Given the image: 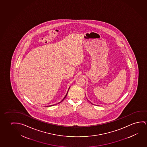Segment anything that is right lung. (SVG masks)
I'll return each mask as SVG.
<instances>
[{
  "instance_id": "obj_1",
  "label": "right lung",
  "mask_w": 147,
  "mask_h": 147,
  "mask_svg": "<svg viewBox=\"0 0 147 147\" xmlns=\"http://www.w3.org/2000/svg\"><path fill=\"white\" fill-rule=\"evenodd\" d=\"M68 92H67V94H66V95H65V97L63 98V100H62V101H63V99H65V98L66 97V96H67V94H68ZM61 102H59V103H61ZM57 104H58V103H57ZM57 104H54V105H57ZM50 106H52V105H50Z\"/></svg>"
}]
</instances>
